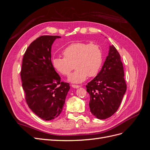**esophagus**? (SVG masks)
<instances>
[{
    "label": "esophagus",
    "mask_w": 150,
    "mask_h": 150,
    "mask_svg": "<svg viewBox=\"0 0 150 150\" xmlns=\"http://www.w3.org/2000/svg\"><path fill=\"white\" fill-rule=\"evenodd\" d=\"M71 86L72 88H76V89H77V88H79L81 86H79V85H74V84H72V85H71Z\"/></svg>",
    "instance_id": "34e87169"
}]
</instances>
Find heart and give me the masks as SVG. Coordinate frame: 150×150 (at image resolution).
<instances>
[{
	"mask_svg": "<svg viewBox=\"0 0 150 150\" xmlns=\"http://www.w3.org/2000/svg\"><path fill=\"white\" fill-rule=\"evenodd\" d=\"M62 54L64 57L53 59V66L62 75L67 76L74 65L76 70L68 78V81L73 83H83L88 76L97 75L103 63L101 48L95 43H72Z\"/></svg>",
	"mask_w": 150,
	"mask_h": 150,
	"instance_id": "1",
	"label": "heart"
}]
</instances>
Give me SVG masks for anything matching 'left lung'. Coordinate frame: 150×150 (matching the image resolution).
Masks as SVG:
<instances>
[{"instance_id": "obj_1", "label": "left lung", "mask_w": 150, "mask_h": 150, "mask_svg": "<svg viewBox=\"0 0 150 150\" xmlns=\"http://www.w3.org/2000/svg\"><path fill=\"white\" fill-rule=\"evenodd\" d=\"M124 76L120 54L110 45L101 71L86 85L90 95V111L96 118L107 119L117 111L126 91Z\"/></svg>"}]
</instances>
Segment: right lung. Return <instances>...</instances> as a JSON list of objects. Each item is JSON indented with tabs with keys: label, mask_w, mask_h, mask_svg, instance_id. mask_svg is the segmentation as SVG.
<instances>
[{
	"label": "right lung",
	"mask_w": 150,
	"mask_h": 150,
	"mask_svg": "<svg viewBox=\"0 0 150 150\" xmlns=\"http://www.w3.org/2000/svg\"><path fill=\"white\" fill-rule=\"evenodd\" d=\"M58 35H42L27 49L21 72L25 100L33 112L45 121L61 114L70 89L69 83L61 78L51 62L52 45Z\"/></svg>",
	"instance_id": "add662e5"
}]
</instances>
